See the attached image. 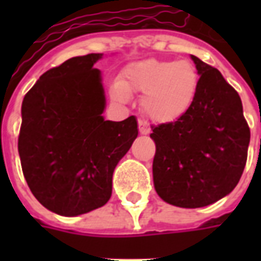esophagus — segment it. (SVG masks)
I'll return each instance as SVG.
<instances>
[{
  "mask_svg": "<svg viewBox=\"0 0 261 261\" xmlns=\"http://www.w3.org/2000/svg\"><path fill=\"white\" fill-rule=\"evenodd\" d=\"M138 128H140V133H141L142 136H147L148 133H149V128H148L147 123L142 121V120H138Z\"/></svg>",
  "mask_w": 261,
  "mask_h": 261,
  "instance_id": "34e87169",
  "label": "esophagus"
}]
</instances>
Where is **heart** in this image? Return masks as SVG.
<instances>
[{
    "label": "heart",
    "instance_id": "1",
    "mask_svg": "<svg viewBox=\"0 0 261 261\" xmlns=\"http://www.w3.org/2000/svg\"><path fill=\"white\" fill-rule=\"evenodd\" d=\"M197 85V71L189 61L147 59L125 67L114 86V95L125 100L128 93H144V113L155 123L169 124L187 113L196 96Z\"/></svg>",
    "mask_w": 261,
    "mask_h": 261
}]
</instances>
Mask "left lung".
Returning a JSON list of instances; mask_svg holds the SVG:
<instances>
[{
	"label": "left lung",
	"mask_w": 261,
	"mask_h": 261,
	"mask_svg": "<svg viewBox=\"0 0 261 261\" xmlns=\"http://www.w3.org/2000/svg\"><path fill=\"white\" fill-rule=\"evenodd\" d=\"M200 75L187 113L152 127L153 186L168 204L200 208L228 196L241 179L250 130L238 92L217 68L190 56Z\"/></svg>",
	"instance_id": "8db88e82"
}]
</instances>
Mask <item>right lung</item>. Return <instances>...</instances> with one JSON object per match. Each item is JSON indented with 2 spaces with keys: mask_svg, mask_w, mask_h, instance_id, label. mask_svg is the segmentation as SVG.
I'll list each match as a JSON object with an SVG mask.
<instances>
[{
  "mask_svg": "<svg viewBox=\"0 0 261 261\" xmlns=\"http://www.w3.org/2000/svg\"><path fill=\"white\" fill-rule=\"evenodd\" d=\"M102 53L72 57L46 71L22 102L18 152L28 186L51 213L76 217L112 196L119 161L138 136L134 116L105 120Z\"/></svg>",
  "mask_w": 261,
  "mask_h": 261,
  "instance_id": "1",
  "label": "right lung"
}]
</instances>
